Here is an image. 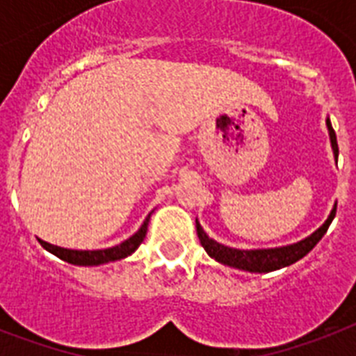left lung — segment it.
Masks as SVG:
<instances>
[{
	"label": "left lung",
	"mask_w": 356,
	"mask_h": 356,
	"mask_svg": "<svg viewBox=\"0 0 356 356\" xmlns=\"http://www.w3.org/2000/svg\"><path fill=\"white\" fill-rule=\"evenodd\" d=\"M327 129H329V138H331L332 153L338 159V144L337 134L332 131L331 122L327 120ZM337 216V205L332 207L331 214L325 220V223L320 229H316L310 236L303 238L296 243H288V245H281V248H268V249H236L223 245V243L212 240L209 234L203 231L201 223L195 220V229H197V236H200L201 245L205 248L209 257L218 260L220 264L231 266L236 270L251 271V273H268V271L281 270L284 266H290L293 262H298L299 259H303L305 254L312 251L316 243L320 242L321 236L327 233V229L331 225V222Z\"/></svg>",
	"instance_id": "obj_1"
}]
</instances>
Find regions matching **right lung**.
Instances as JSON below:
<instances>
[{"label": "right lung", "mask_w": 356, "mask_h": 356, "mask_svg": "<svg viewBox=\"0 0 356 356\" xmlns=\"http://www.w3.org/2000/svg\"><path fill=\"white\" fill-rule=\"evenodd\" d=\"M149 218L151 214H147V218L142 223V227L133 234L129 236L127 240H123L118 245H113V248L107 249H94V251H88V249H66V248H58V245H53V243H47L44 240L38 238V242L42 243V248L47 249L49 253H53L55 257H58L64 262H70V264L75 266H99V264H107V262H114V260H122L129 254H133L138 245L144 242L145 233H147V225H149Z\"/></svg>", "instance_id": "right-lung-1"}]
</instances>
